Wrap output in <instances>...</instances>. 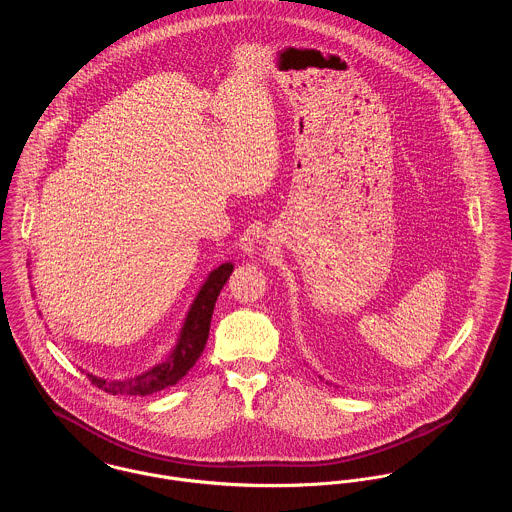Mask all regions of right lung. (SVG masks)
Returning <instances> with one entry per match:
<instances>
[{
    "label": "right lung",
    "mask_w": 512,
    "mask_h": 512,
    "mask_svg": "<svg viewBox=\"0 0 512 512\" xmlns=\"http://www.w3.org/2000/svg\"><path fill=\"white\" fill-rule=\"evenodd\" d=\"M231 271H233V265L224 263L208 275V279L200 286L196 298L192 300L190 310L180 328L176 345L172 347L165 361H161L159 365L139 375L125 377V379H102L92 373H86L92 385H96L98 389L110 395H133V397L135 395L147 397L176 385L196 365L198 357L206 347L214 306L220 296V290L224 288V284L228 283Z\"/></svg>",
    "instance_id": "obj_1"
}]
</instances>
